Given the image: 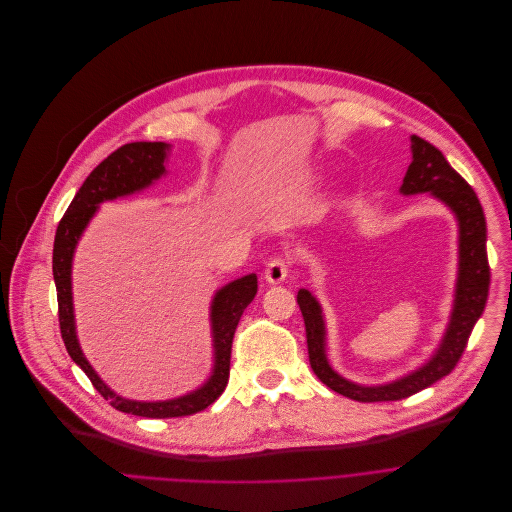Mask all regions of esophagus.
I'll return each mask as SVG.
<instances>
[{"mask_svg": "<svg viewBox=\"0 0 512 512\" xmlns=\"http://www.w3.org/2000/svg\"><path fill=\"white\" fill-rule=\"evenodd\" d=\"M288 272H290V260L286 256H276L268 262V266L264 270V278L270 284H280L286 280Z\"/></svg>", "mask_w": 512, "mask_h": 512, "instance_id": "obj_1", "label": "esophagus"}]
</instances>
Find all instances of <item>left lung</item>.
I'll return each mask as SVG.
<instances>
[{
    "mask_svg": "<svg viewBox=\"0 0 512 512\" xmlns=\"http://www.w3.org/2000/svg\"><path fill=\"white\" fill-rule=\"evenodd\" d=\"M414 161L407 167L401 193L414 195L430 191L442 199L456 214L460 224V276L456 286V302L450 327L438 353L416 373L379 387H363L337 375L325 355V323L321 306L309 290H298L296 302L306 327V345H309V361L315 375L333 391L351 397L355 401H397L410 397L438 379L452 373L458 365L470 333L480 319L490 286V266L486 256V220L480 201L468 181L446 161L442 151L426 139L412 137Z\"/></svg>",
    "mask_w": 512,
    "mask_h": 512,
    "instance_id": "1",
    "label": "left lung"
}]
</instances>
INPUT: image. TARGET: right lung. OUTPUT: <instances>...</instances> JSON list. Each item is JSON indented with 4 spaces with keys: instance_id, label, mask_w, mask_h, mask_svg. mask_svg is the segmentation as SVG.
Instances as JSON below:
<instances>
[{
    "instance_id": "right-lung-1",
    "label": "right lung",
    "mask_w": 512,
    "mask_h": 512,
    "mask_svg": "<svg viewBox=\"0 0 512 512\" xmlns=\"http://www.w3.org/2000/svg\"><path fill=\"white\" fill-rule=\"evenodd\" d=\"M163 143H127L113 151L105 161H100L90 175L84 179L82 187L76 191L74 199L66 214L62 216L56 238H54V256H52V272L56 282L58 296V323L62 341L66 345L72 361L86 373L94 389L105 397L115 410L141 416V418H181L191 416L212 405L226 389L230 377V357H232V341L240 317L246 306L254 300L258 292L256 274H248L224 286L212 304V327H214V347H216V365L210 381L199 387L197 391L171 399V401H131L113 393L94 369L84 359L76 333H74V315H72V292H70V266L76 242L86 228L88 220L94 216L100 201L115 199L133 191H139L153 183V179L165 173Z\"/></svg>"
}]
</instances>
